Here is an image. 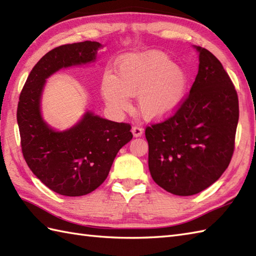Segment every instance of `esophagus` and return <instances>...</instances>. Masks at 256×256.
I'll return each mask as SVG.
<instances>
[{
	"mask_svg": "<svg viewBox=\"0 0 256 256\" xmlns=\"http://www.w3.org/2000/svg\"><path fill=\"white\" fill-rule=\"evenodd\" d=\"M132 133L135 138H138V136H142L143 134V128L138 126V125H134L132 128Z\"/></svg>",
	"mask_w": 256,
	"mask_h": 256,
	"instance_id": "34e87169",
	"label": "esophagus"
}]
</instances>
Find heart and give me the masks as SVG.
<instances>
[{
  "label": "heart",
  "mask_w": 256,
  "mask_h": 256,
  "mask_svg": "<svg viewBox=\"0 0 256 256\" xmlns=\"http://www.w3.org/2000/svg\"><path fill=\"white\" fill-rule=\"evenodd\" d=\"M187 88L184 70L165 54L146 52L120 59L116 76L106 72L101 90L106 103L116 111H128L131 96L138 94V108L144 116H167L182 101Z\"/></svg>",
  "instance_id": "b5f03b06"
}]
</instances>
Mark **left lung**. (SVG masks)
Masks as SVG:
<instances>
[{
  "label": "left lung",
  "mask_w": 256,
  "mask_h": 256,
  "mask_svg": "<svg viewBox=\"0 0 256 256\" xmlns=\"http://www.w3.org/2000/svg\"><path fill=\"white\" fill-rule=\"evenodd\" d=\"M187 96L172 116L145 128L152 178L166 192L192 196L216 182L236 148L238 94L222 64L206 48Z\"/></svg>",
  "instance_id": "8db88e82"
}]
</instances>
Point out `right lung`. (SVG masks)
Here are the masks:
<instances>
[{
	"mask_svg": "<svg viewBox=\"0 0 256 256\" xmlns=\"http://www.w3.org/2000/svg\"><path fill=\"white\" fill-rule=\"evenodd\" d=\"M100 46L86 40L54 48L32 69L20 94L18 123L26 164L45 186L68 197L99 187L118 152L133 138L128 123L108 121L90 112L64 132L54 131L42 118L40 96L46 78L62 67L94 62Z\"/></svg>",
	"mask_w": 256,
	"mask_h": 256,
	"instance_id": "right-lung-1",
	"label": "right lung"
}]
</instances>
